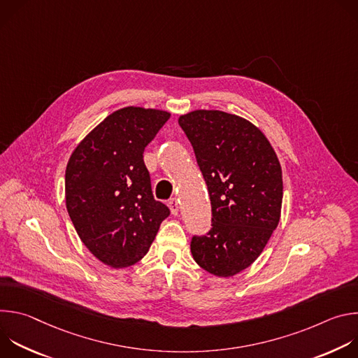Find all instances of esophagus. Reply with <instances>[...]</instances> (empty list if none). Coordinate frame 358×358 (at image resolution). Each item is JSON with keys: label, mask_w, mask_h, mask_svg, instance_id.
Listing matches in <instances>:
<instances>
[{"label": "esophagus", "mask_w": 358, "mask_h": 358, "mask_svg": "<svg viewBox=\"0 0 358 358\" xmlns=\"http://www.w3.org/2000/svg\"><path fill=\"white\" fill-rule=\"evenodd\" d=\"M169 207H170L173 215H178V208H180V206H178L177 198H171V199L169 201Z\"/></svg>", "instance_id": "1"}]
</instances>
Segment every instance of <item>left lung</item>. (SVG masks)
Masks as SVG:
<instances>
[{"label":"left lung","mask_w":358,"mask_h":358,"mask_svg":"<svg viewBox=\"0 0 358 358\" xmlns=\"http://www.w3.org/2000/svg\"><path fill=\"white\" fill-rule=\"evenodd\" d=\"M207 182L213 228L194 236V261L218 278L258 259L280 221L283 181L276 152L259 127L222 110L178 117Z\"/></svg>","instance_id":"8db88e82"}]
</instances>
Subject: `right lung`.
Returning a JSON list of instances; mask_svg holds the SVG:
<instances>
[{"mask_svg": "<svg viewBox=\"0 0 358 358\" xmlns=\"http://www.w3.org/2000/svg\"><path fill=\"white\" fill-rule=\"evenodd\" d=\"M171 113L122 108L75 147L65 173L66 210L92 255L110 268H127L148 252L170 215L151 192L145 145Z\"/></svg>", "mask_w": 358, "mask_h": 358, "instance_id": "right-lung-1", "label": "right lung"}]
</instances>
